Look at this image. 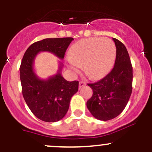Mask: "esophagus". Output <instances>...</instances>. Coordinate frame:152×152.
Listing matches in <instances>:
<instances>
[{
	"label": "esophagus",
	"instance_id": "34e87169",
	"mask_svg": "<svg viewBox=\"0 0 152 152\" xmlns=\"http://www.w3.org/2000/svg\"><path fill=\"white\" fill-rule=\"evenodd\" d=\"M85 85H86V83H84V82H83V81H80L79 82V88H82V87L83 86H84Z\"/></svg>",
	"mask_w": 152,
	"mask_h": 152
}]
</instances>
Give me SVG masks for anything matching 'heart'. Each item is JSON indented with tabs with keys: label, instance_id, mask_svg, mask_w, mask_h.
Returning a JSON list of instances; mask_svg holds the SVG:
<instances>
[{
	"label": "heart",
	"instance_id": "b5f03b06",
	"mask_svg": "<svg viewBox=\"0 0 152 152\" xmlns=\"http://www.w3.org/2000/svg\"><path fill=\"white\" fill-rule=\"evenodd\" d=\"M67 58L68 66L74 73L83 66L91 79L104 77L111 70L116 58V46L109 38H88L72 45Z\"/></svg>",
	"mask_w": 152,
	"mask_h": 152
}]
</instances>
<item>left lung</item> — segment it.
I'll use <instances>...</instances> for the list:
<instances>
[{"label": "left lung", "instance_id": "1", "mask_svg": "<svg viewBox=\"0 0 152 152\" xmlns=\"http://www.w3.org/2000/svg\"><path fill=\"white\" fill-rule=\"evenodd\" d=\"M116 48L114 68L100 81L88 83L93 95L86 106L96 118L108 121L118 116L126 107L132 91L133 70L126 48L113 38Z\"/></svg>", "mask_w": 152, "mask_h": 152}]
</instances>
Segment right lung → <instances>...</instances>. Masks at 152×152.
I'll return each instance as SVG.
<instances>
[{
  "label": "right lung",
  "instance_id": "right-lung-1",
  "mask_svg": "<svg viewBox=\"0 0 152 152\" xmlns=\"http://www.w3.org/2000/svg\"><path fill=\"white\" fill-rule=\"evenodd\" d=\"M73 38H45L28 47L20 66V77L24 100L32 113L46 122H56L65 116L71 99L78 89V81H68L62 76L59 62L56 74L41 79L34 71V64L40 52L52 53L61 60Z\"/></svg>",
  "mask_w": 152,
  "mask_h": 152
}]
</instances>
